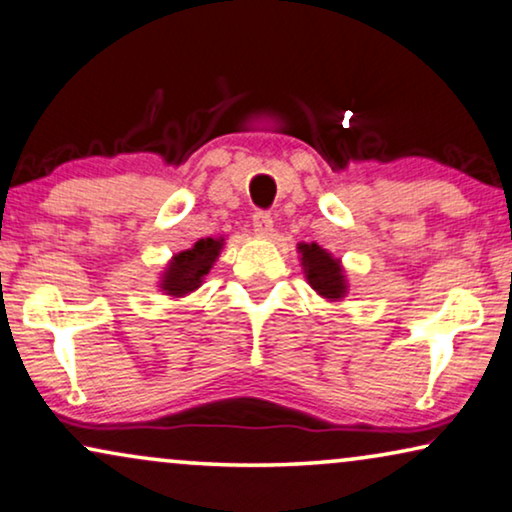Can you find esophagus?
Returning <instances> with one entry per match:
<instances>
[{
	"label": "esophagus",
	"instance_id": "obj_1",
	"mask_svg": "<svg viewBox=\"0 0 512 512\" xmlns=\"http://www.w3.org/2000/svg\"><path fill=\"white\" fill-rule=\"evenodd\" d=\"M271 226H274V219H271L269 212L257 210L255 215H252V229H255V234L269 236L271 234Z\"/></svg>",
	"mask_w": 512,
	"mask_h": 512
}]
</instances>
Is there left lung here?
Masks as SVG:
<instances>
[{
	"mask_svg": "<svg viewBox=\"0 0 512 512\" xmlns=\"http://www.w3.org/2000/svg\"><path fill=\"white\" fill-rule=\"evenodd\" d=\"M300 252L309 286H312L319 295L328 297V300H340V297L347 293V286L338 260H333V257L316 243L300 245Z\"/></svg>",
	"mask_w": 512,
	"mask_h": 512,
	"instance_id": "1",
	"label": "left lung"
}]
</instances>
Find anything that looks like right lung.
I'll use <instances>...</instances> for the list:
<instances>
[{"instance_id": "add662e5", "label": "right lung", "mask_w": 512, "mask_h": 512, "mask_svg": "<svg viewBox=\"0 0 512 512\" xmlns=\"http://www.w3.org/2000/svg\"><path fill=\"white\" fill-rule=\"evenodd\" d=\"M224 238H200L191 250L179 252L174 260L167 264V271L163 274V283L160 288L167 295L181 297L191 290H196L203 283V276L212 269V264L219 257Z\"/></svg>"}]
</instances>
